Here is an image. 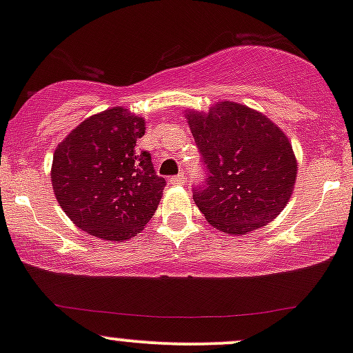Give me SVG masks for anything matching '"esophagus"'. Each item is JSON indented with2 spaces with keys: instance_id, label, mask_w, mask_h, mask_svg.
<instances>
[{
  "instance_id": "1",
  "label": "esophagus",
  "mask_w": 353,
  "mask_h": 353,
  "mask_svg": "<svg viewBox=\"0 0 353 353\" xmlns=\"http://www.w3.org/2000/svg\"><path fill=\"white\" fill-rule=\"evenodd\" d=\"M170 183H172V185H183L185 183V173L180 172L178 175L170 178Z\"/></svg>"
}]
</instances>
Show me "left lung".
<instances>
[{"instance_id":"left-lung-1","label":"left lung","mask_w":353,"mask_h":353,"mask_svg":"<svg viewBox=\"0 0 353 353\" xmlns=\"http://www.w3.org/2000/svg\"><path fill=\"white\" fill-rule=\"evenodd\" d=\"M207 180L193 190L196 207L215 229L244 236L286 207L298 163L286 134L263 112L222 101L207 114L185 111Z\"/></svg>"}]
</instances>
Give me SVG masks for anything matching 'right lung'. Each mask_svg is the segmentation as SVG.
<instances>
[{
	"label": "right lung",
	"instance_id": "1",
	"mask_svg": "<svg viewBox=\"0 0 353 353\" xmlns=\"http://www.w3.org/2000/svg\"><path fill=\"white\" fill-rule=\"evenodd\" d=\"M143 134V117L112 108L87 117L57 146L52 187L79 229L126 241L153 217L166 181L154 172L151 154L136 148Z\"/></svg>",
	"mask_w": 353,
	"mask_h": 353
}]
</instances>
